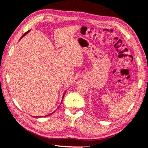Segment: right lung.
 <instances>
[{
  "label": "right lung",
  "mask_w": 148,
  "mask_h": 148,
  "mask_svg": "<svg viewBox=\"0 0 148 148\" xmlns=\"http://www.w3.org/2000/svg\"><path fill=\"white\" fill-rule=\"evenodd\" d=\"M29 31H27V32H26V33H25V34H23V36H22V37H23V36H25V35L26 34H27V33H28L29 32ZM22 37H21V38H22ZM64 94H65V93H64ZM64 96H63V97H64ZM53 113H52V114H49V115H51V114H52ZM47 115V116H48V115ZM42 117H43V116H42ZM45 117H46V116H45Z\"/></svg>",
  "instance_id": "obj_1"
}]
</instances>
